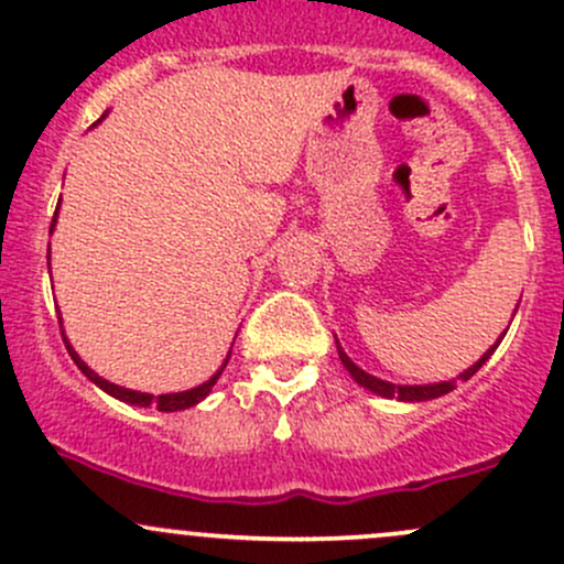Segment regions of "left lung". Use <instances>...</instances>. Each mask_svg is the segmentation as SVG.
Returning <instances> with one entry per match:
<instances>
[{"label":"left lung","mask_w":564,"mask_h":564,"mask_svg":"<svg viewBox=\"0 0 564 564\" xmlns=\"http://www.w3.org/2000/svg\"><path fill=\"white\" fill-rule=\"evenodd\" d=\"M497 343H500V340H497ZM497 343H495V346L489 348V351L484 354L481 359L476 361V365H473V367H467V370L462 372V381H467V378H473V376H476V372H478V367H481L484 361L489 359L491 354H495ZM337 354H340V361H343V367H346V370L351 372V378H354V381L359 383V387H365V389L376 391V394H381V397H397V400H405V402H424V400H435V397H441V394H448V391H452V389L456 387V381L430 383V387H394V383H389V381H381V378L370 376V372H365V370H361V367L354 365V361L346 357V351H343L340 346H337Z\"/></svg>","instance_id":"left-lung-1"}]
</instances>
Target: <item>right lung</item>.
<instances>
[{
  "label": "right lung",
  "instance_id": "right-lung-1",
  "mask_svg": "<svg viewBox=\"0 0 564 564\" xmlns=\"http://www.w3.org/2000/svg\"><path fill=\"white\" fill-rule=\"evenodd\" d=\"M58 210V207H56ZM53 224H56V216H53ZM51 224V227H53ZM64 343H67V337H64ZM67 351H69V357L75 359V365L80 367L83 372H86L88 378H91L94 383H97L99 389H105L108 391V394H112V397H118V400H123V402H129V405H156V411H183V408H192V405H197L199 400H205L207 394H210V389H213V383L218 381V376H221V370L224 367H227V361H224V367L221 370L216 372V376L210 378V381H205L203 387H197V389H188V391H177V394H159V397H153V394H142V391H132V389H123V387H116V383H110V381H105V378H99L97 372L91 370V367L86 365V361H83L78 354L73 351V346H67ZM232 354V351H229Z\"/></svg>",
  "mask_w": 564,
  "mask_h": 564
}]
</instances>
